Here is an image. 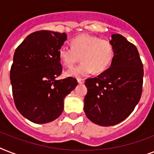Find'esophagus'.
I'll return each instance as SVG.
<instances>
[{
	"label": "esophagus",
	"mask_w": 154,
	"mask_h": 154,
	"mask_svg": "<svg viewBox=\"0 0 154 154\" xmlns=\"http://www.w3.org/2000/svg\"><path fill=\"white\" fill-rule=\"evenodd\" d=\"M77 82H78L79 84H83L85 82V80L82 79V78H78V79H77Z\"/></svg>",
	"instance_id": "esophagus-1"
}]
</instances>
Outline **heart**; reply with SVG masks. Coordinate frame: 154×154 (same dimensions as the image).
Listing matches in <instances>:
<instances>
[{"label": "heart", "instance_id": "1", "mask_svg": "<svg viewBox=\"0 0 154 154\" xmlns=\"http://www.w3.org/2000/svg\"><path fill=\"white\" fill-rule=\"evenodd\" d=\"M71 48L61 47L58 57L64 66L71 68L80 60L82 62L78 66L65 72L69 77H83L94 70L100 73L108 69L114 55L112 42L108 39L90 34H81L70 42Z\"/></svg>", "mask_w": 154, "mask_h": 154}]
</instances>
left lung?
<instances>
[{"label":"left lung","instance_id":"8db88e82","mask_svg":"<svg viewBox=\"0 0 154 154\" xmlns=\"http://www.w3.org/2000/svg\"><path fill=\"white\" fill-rule=\"evenodd\" d=\"M114 56L109 69L85 80L87 117L101 126L118 124L129 117L141 99L144 69L137 47L121 34H112Z\"/></svg>","mask_w":154,"mask_h":154}]
</instances>
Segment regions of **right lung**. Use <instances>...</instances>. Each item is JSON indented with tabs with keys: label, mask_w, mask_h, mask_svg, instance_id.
Wrapping results in <instances>:
<instances>
[{
	"label": "right lung",
	"mask_w": 154,
	"mask_h": 154,
	"mask_svg": "<svg viewBox=\"0 0 154 154\" xmlns=\"http://www.w3.org/2000/svg\"><path fill=\"white\" fill-rule=\"evenodd\" d=\"M65 32L41 30L29 34L16 49L10 69L14 103L23 117L36 124L56 120L64 98L77 85L76 78L57 80L62 72L58 51Z\"/></svg>",
	"instance_id": "add662e5"
}]
</instances>
